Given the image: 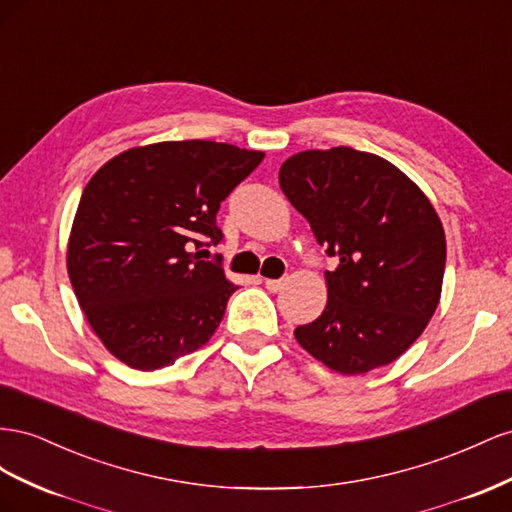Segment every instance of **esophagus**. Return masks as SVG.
Instances as JSON below:
<instances>
[{
    "label": "esophagus",
    "mask_w": 512,
    "mask_h": 512,
    "mask_svg": "<svg viewBox=\"0 0 512 512\" xmlns=\"http://www.w3.org/2000/svg\"><path fill=\"white\" fill-rule=\"evenodd\" d=\"M264 283L268 291H281L285 287V279H266Z\"/></svg>",
    "instance_id": "1"
}]
</instances>
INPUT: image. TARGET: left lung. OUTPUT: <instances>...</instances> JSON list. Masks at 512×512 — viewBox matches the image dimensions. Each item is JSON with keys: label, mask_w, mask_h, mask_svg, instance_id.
I'll return each instance as SVG.
<instances>
[{"label": "left lung", "mask_w": 512, "mask_h": 512, "mask_svg": "<svg viewBox=\"0 0 512 512\" xmlns=\"http://www.w3.org/2000/svg\"><path fill=\"white\" fill-rule=\"evenodd\" d=\"M279 184L339 257L326 272L324 313L298 326L296 341L341 375L397 360L442 296L446 236L429 197L386 158L345 145L289 156Z\"/></svg>", "instance_id": "8db88e82"}]
</instances>
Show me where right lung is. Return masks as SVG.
I'll return each instance as SVG.
<instances>
[{"mask_svg": "<svg viewBox=\"0 0 512 512\" xmlns=\"http://www.w3.org/2000/svg\"><path fill=\"white\" fill-rule=\"evenodd\" d=\"M264 152L216 141H160L107 160L72 221L66 268L87 324L137 371L206 345L236 291L198 248L221 240V201Z\"/></svg>", "mask_w": 512, "mask_h": 512, "instance_id": "obj_1", "label": "right lung"}]
</instances>
